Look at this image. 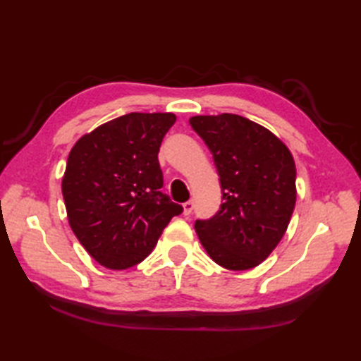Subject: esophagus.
<instances>
[{"mask_svg": "<svg viewBox=\"0 0 361 361\" xmlns=\"http://www.w3.org/2000/svg\"><path fill=\"white\" fill-rule=\"evenodd\" d=\"M192 209H194V202L183 203V214H185V216H190V214H192Z\"/></svg>", "mask_w": 361, "mask_h": 361, "instance_id": "34e87169", "label": "esophagus"}]
</instances>
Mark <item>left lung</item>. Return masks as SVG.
Masks as SVG:
<instances>
[{"mask_svg":"<svg viewBox=\"0 0 361 361\" xmlns=\"http://www.w3.org/2000/svg\"><path fill=\"white\" fill-rule=\"evenodd\" d=\"M220 176V211L195 231L214 262L250 270L271 255L296 203V166L288 147L264 126L233 113L189 119Z\"/></svg>","mask_w":361,"mask_h":361,"instance_id":"1","label":"left lung"}]
</instances>
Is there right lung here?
<instances>
[{"mask_svg":"<svg viewBox=\"0 0 361 361\" xmlns=\"http://www.w3.org/2000/svg\"><path fill=\"white\" fill-rule=\"evenodd\" d=\"M173 113H128L80 136L62 178L73 233L96 262L126 270L147 257L183 212L163 188L158 152Z\"/></svg>","mask_w":361,"mask_h":361,"instance_id":"right-lung-1","label":"right lung"}]
</instances>
